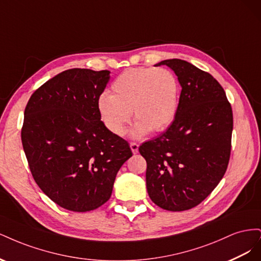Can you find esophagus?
Masks as SVG:
<instances>
[{
  "instance_id": "1",
  "label": "esophagus",
  "mask_w": 261,
  "mask_h": 261,
  "mask_svg": "<svg viewBox=\"0 0 261 261\" xmlns=\"http://www.w3.org/2000/svg\"><path fill=\"white\" fill-rule=\"evenodd\" d=\"M130 149H132V151H133V153L134 154H136L137 152H138V148H139V146H138V144H136V143H130Z\"/></svg>"
}]
</instances>
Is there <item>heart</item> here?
<instances>
[{"mask_svg": "<svg viewBox=\"0 0 261 261\" xmlns=\"http://www.w3.org/2000/svg\"><path fill=\"white\" fill-rule=\"evenodd\" d=\"M111 91L99 98L98 111L115 136L124 135L132 112L137 120L130 130L135 139L169 127L176 115L179 84L167 68H129L113 82Z\"/></svg>", "mask_w": 261, "mask_h": 261, "instance_id": "heart-1", "label": "heart"}]
</instances>
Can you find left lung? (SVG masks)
<instances>
[{
  "mask_svg": "<svg viewBox=\"0 0 261 261\" xmlns=\"http://www.w3.org/2000/svg\"><path fill=\"white\" fill-rule=\"evenodd\" d=\"M181 87L174 121L139 147L147 161L148 195L156 206L184 211L199 204L222 179L231 152L233 113L221 85L186 61L164 60Z\"/></svg>",
  "mask_w": 261,
  "mask_h": 261,
  "instance_id": "8db88e82",
  "label": "left lung"
}]
</instances>
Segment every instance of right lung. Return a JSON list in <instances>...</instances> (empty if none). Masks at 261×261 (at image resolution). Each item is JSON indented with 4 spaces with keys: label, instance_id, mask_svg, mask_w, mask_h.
Returning a JSON list of instances; mask_svg holds the SVG:
<instances>
[{
    "label": "right lung",
    "instance_id": "right-lung-1",
    "mask_svg": "<svg viewBox=\"0 0 261 261\" xmlns=\"http://www.w3.org/2000/svg\"><path fill=\"white\" fill-rule=\"evenodd\" d=\"M109 81V70L67 69L37 89L25 109L21 143L31 174L70 211L107 202L118 170L133 155L127 141L101 121L98 100Z\"/></svg>",
    "mask_w": 261,
    "mask_h": 261
}]
</instances>
